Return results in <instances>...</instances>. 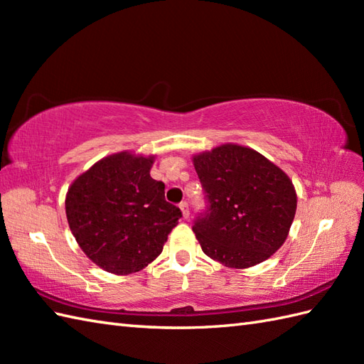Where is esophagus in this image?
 I'll return each mask as SVG.
<instances>
[{"label":"esophagus","instance_id":"esophagus-1","mask_svg":"<svg viewBox=\"0 0 364 364\" xmlns=\"http://www.w3.org/2000/svg\"><path fill=\"white\" fill-rule=\"evenodd\" d=\"M180 210L183 213V218L188 219L189 218V205H188V202H181L180 203Z\"/></svg>","mask_w":364,"mask_h":364}]
</instances>
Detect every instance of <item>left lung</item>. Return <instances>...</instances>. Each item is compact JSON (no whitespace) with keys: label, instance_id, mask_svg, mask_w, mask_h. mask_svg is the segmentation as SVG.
<instances>
[{"label":"left lung","instance_id":"8db88e82","mask_svg":"<svg viewBox=\"0 0 364 364\" xmlns=\"http://www.w3.org/2000/svg\"><path fill=\"white\" fill-rule=\"evenodd\" d=\"M194 167L205 210L192 230L208 257L245 269L280 249L297 208L296 191L282 168L233 144L197 154Z\"/></svg>","mask_w":364,"mask_h":364}]
</instances>
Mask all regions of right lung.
Masks as SVG:
<instances>
[{
    "label": "right lung",
    "mask_w": 364,
    "mask_h": 364,
    "mask_svg": "<svg viewBox=\"0 0 364 364\" xmlns=\"http://www.w3.org/2000/svg\"><path fill=\"white\" fill-rule=\"evenodd\" d=\"M153 158L119 153L80 175L67 192L65 213L82 252L111 274L128 275L162 252L181 218L153 180Z\"/></svg>",
    "instance_id": "add662e5"
}]
</instances>
